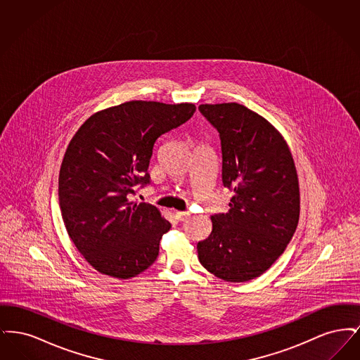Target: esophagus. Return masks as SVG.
Returning a JSON list of instances; mask_svg holds the SVG:
<instances>
[{"label":"esophagus","instance_id":"1","mask_svg":"<svg viewBox=\"0 0 360 360\" xmlns=\"http://www.w3.org/2000/svg\"><path fill=\"white\" fill-rule=\"evenodd\" d=\"M175 216L179 221H186L188 217H190V212L185 210V212H175Z\"/></svg>","mask_w":360,"mask_h":360}]
</instances>
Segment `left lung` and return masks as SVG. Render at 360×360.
Wrapping results in <instances>:
<instances>
[{
  "instance_id": "obj_1",
  "label": "left lung",
  "mask_w": 360,
  "mask_h": 360,
  "mask_svg": "<svg viewBox=\"0 0 360 360\" xmlns=\"http://www.w3.org/2000/svg\"><path fill=\"white\" fill-rule=\"evenodd\" d=\"M198 110L219 132L223 185L233 191L226 213L197 244L198 259L228 282H247L283 254L300 219V188L289 147L274 127L236 103Z\"/></svg>"
}]
</instances>
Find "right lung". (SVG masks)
Instances as JSON below:
<instances>
[{"instance_id": "right-lung-1", "label": "right lung", "mask_w": 360, "mask_h": 360, "mask_svg": "<svg viewBox=\"0 0 360 360\" xmlns=\"http://www.w3.org/2000/svg\"><path fill=\"white\" fill-rule=\"evenodd\" d=\"M194 112L193 103L129 101L94 113L71 139L59 172V206L70 239L101 274L128 279L156 260L172 224L132 195L151 182L158 137Z\"/></svg>"}]
</instances>
